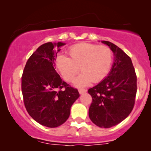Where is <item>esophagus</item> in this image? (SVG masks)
Listing matches in <instances>:
<instances>
[{
	"label": "esophagus",
	"instance_id": "34e87169",
	"mask_svg": "<svg viewBox=\"0 0 151 151\" xmlns=\"http://www.w3.org/2000/svg\"><path fill=\"white\" fill-rule=\"evenodd\" d=\"M79 93H84L86 92V90L84 89H79Z\"/></svg>",
	"mask_w": 151,
	"mask_h": 151
}]
</instances>
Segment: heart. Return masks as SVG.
<instances>
[{"mask_svg": "<svg viewBox=\"0 0 151 151\" xmlns=\"http://www.w3.org/2000/svg\"><path fill=\"white\" fill-rule=\"evenodd\" d=\"M70 58L59 55L55 65L67 81L73 79L80 70L82 72L74 80L77 86H85L92 81L98 83L107 77L114 61L111 49L106 45L81 42L70 47L67 50Z\"/></svg>", "mask_w": 151, "mask_h": 151, "instance_id": "b5f03b06", "label": "heart"}]
</instances>
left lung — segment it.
Instances as JSON below:
<instances>
[{
	"label": "left lung",
	"mask_w": 151,
	"mask_h": 151,
	"mask_svg": "<svg viewBox=\"0 0 151 151\" xmlns=\"http://www.w3.org/2000/svg\"><path fill=\"white\" fill-rule=\"evenodd\" d=\"M102 42L113 51L115 61L108 77L88 90L92 97L89 116L95 125L107 129L124 121L132 111L136 101L137 77L129 55L113 43Z\"/></svg>",
	"instance_id": "obj_1"
}]
</instances>
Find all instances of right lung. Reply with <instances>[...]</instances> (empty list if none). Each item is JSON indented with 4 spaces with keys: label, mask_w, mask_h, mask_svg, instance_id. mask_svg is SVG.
<instances>
[{
    "label": "right lung",
    "mask_w": 151,
    "mask_h": 151,
    "mask_svg": "<svg viewBox=\"0 0 151 151\" xmlns=\"http://www.w3.org/2000/svg\"><path fill=\"white\" fill-rule=\"evenodd\" d=\"M65 43L47 42L37 48L26 62L22 75L21 89L27 113L41 125L55 128L68 119L70 108L79 93L60 78L55 59L58 47Z\"/></svg>",
    "instance_id": "obj_1"
}]
</instances>
